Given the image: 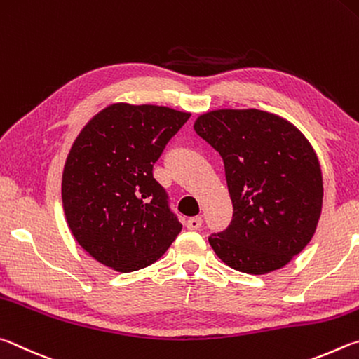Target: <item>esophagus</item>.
Masks as SVG:
<instances>
[{"label": "esophagus", "mask_w": 359, "mask_h": 359, "mask_svg": "<svg viewBox=\"0 0 359 359\" xmlns=\"http://www.w3.org/2000/svg\"><path fill=\"white\" fill-rule=\"evenodd\" d=\"M202 222H203V219L200 217V216L189 217V221H187V229H189V230H198L200 227H202Z\"/></svg>", "instance_id": "1"}]
</instances>
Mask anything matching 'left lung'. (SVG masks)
<instances>
[{
    "instance_id": "8db88e82",
    "label": "left lung",
    "mask_w": 359,
    "mask_h": 359,
    "mask_svg": "<svg viewBox=\"0 0 359 359\" xmlns=\"http://www.w3.org/2000/svg\"><path fill=\"white\" fill-rule=\"evenodd\" d=\"M194 129L221 154L233 219L210 236L225 265L248 274L284 268L317 230L323 178L312 144L297 126L257 109L200 115Z\"/></svg>"
}]
</instances>
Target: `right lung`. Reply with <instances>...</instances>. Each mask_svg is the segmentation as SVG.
Instances as JSON below:
<instances>
[{"instance_id": "add662e5", "label": "right lung", "mask_w": 359, "mask_h": 359, "mask_svg": "<svg viewBox=\"0 0 359 359\" xmlns=\"http://www.w3.org/2000/svg\"><path fill=\"white\" fill-rule=\"evenodd\" d=\"M189 111L111 104L86 123L62 170L69 229L94 260L130 273L159 260L180 235L153 165Z\"/></svg>"}]
</instances>
